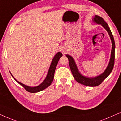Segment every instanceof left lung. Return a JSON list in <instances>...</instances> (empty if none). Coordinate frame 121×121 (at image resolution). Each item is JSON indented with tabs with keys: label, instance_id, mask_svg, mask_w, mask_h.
<instances>
[{
	"label": "left lung",
	"instance_id": "obj_1",
	"mask_svg": "<svg viewBox=\"0 0 121 121\" xmlns=\"http://www.w3.org/2000/svg\"><path fill=\"white\" fill-rule=\"evenodd\" d=\"M93 22H96L97 24H101L102 26L105 29L107 30V31L108 33V34L110 36L111 41L112 44V51H111V59L109 60V62L108 65L104 71V73H102L101 75L95 77H86L83 76L80 74L78 72V69L76 65L75 61L73 58L69 55H66V56L68 58L69 62V66H70L71 71L73 75L74 78L76 80V81L78 82V83L81 84L86 85L87 86H91V87H95L101 84L102 82V81L105 79L111 73L113 70L114 64H115V43L114 38L112 35V32H111L110 29L108 26V24L106 23L104 19L102 17H99L98 15H95V17L93 18Z\"/></svg>",
	"mask_w": 121,
	"mask_h": 121
}]
</instances>
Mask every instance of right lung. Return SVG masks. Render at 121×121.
I'll return each mask as SVG.
<instances>
[{
    "label": "right lung",
    "mask_w": 121,
    "mask_h": 121,
    "mask_svg": "<svg viewBox=\"0 0 121 121\" xmlns=\"http://www.w3.org/2000/svg\"><path fill=\"white\" fill-rule=\"evenodd\" d=\"M62 54L60 52L56 54V55L55 56L54 59H52V62H51L50 66L49 71H48V75L46 76V78L45 79L44 81L43 82V83H41L40 85H39V86L36 87H31L25 86V85L22 84V83L19 82V81H17V80H16L13 76L12 74H11V75H12L14 79L17 81V82H18L19 84L22 85V86L23 87L25 88L27 91L29 92H31V93H35V92H40L42 91V90L45 89L46 88H47L48 87H49L50 85L51 84V83H52V82L53 81V79H54L55 71L56 66H57V64L58 63V61H59V59H60L61 57H62Z\"/></svg>",
    "instance_id": "obj_1"
}]
</instances>
